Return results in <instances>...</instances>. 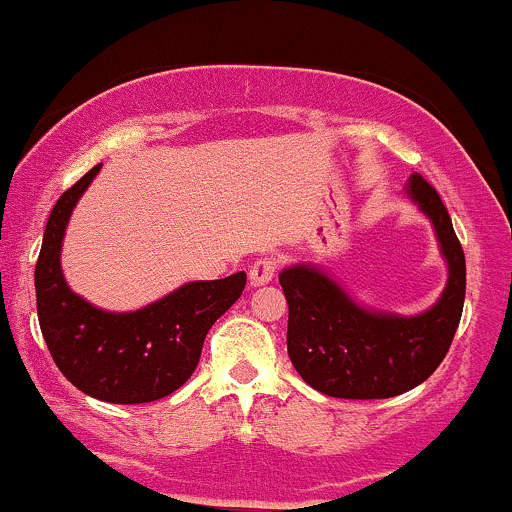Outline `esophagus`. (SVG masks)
Here are the masks:
<instances>
[{
	"label": "esophagus",
	"mask_w": 512,
	"mask_h": 512,
	"mask_svg": "<svg viewBox=\"0 0 512 512\" xmlns=\"http://www.w3.org/2000/svg\"><path fill=\"white\" fill-rule=\"evenodd\" d=\"M273 278H275V261H273V258H258V261L251 263V268H249V285L251 287L268 285V282Z\"/></svg>",
	"instance_id": "obj_1"
}]
</instances>
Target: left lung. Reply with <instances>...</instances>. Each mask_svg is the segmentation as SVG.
<instances>
[{
    "label": "left lung",
    "instance_id": "8db88e82",
    "mask_svg": "<svg viewBox=\"0 0 512 512\" xmlns=\"http://www.w3.org/2000/svg\"><path fill=\"white\" fill-rule=\"evenodd\" d=\"M402 194L431 222L448 268L446 287L429 309L402 316L366 306L316 263L280 273L290 304L287 354L297 374L330 398L381 400L417 388L443 362L458 330L467 285L458 234L441 196L419 174Z\"/></svg>",
    "mask_w": 512,
    "mask_h": 512
}]
</instances>
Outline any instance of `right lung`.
Instances as JSON below:
<instances>
[{
    "label": "right lung",
    "mask_w": 512,
    "mask_h": 512,
    "mask_svg": "<svg viewBox=\"0 0 512 512\" xmlns=\"http://www.w3.org/2000/svg\"><path fill=\"white\" fill-rule=\"evenodd\" d=\"M100 167L66 189L47 218L35 263L40 330L54 364L81 393L112 405H141L189 381L210 326L242 297L246 273L184 282L134 311L100 309L76 294L62 270L64 234Z\"/></svg>",
    "instance_id": "1"
}]
</instances>
